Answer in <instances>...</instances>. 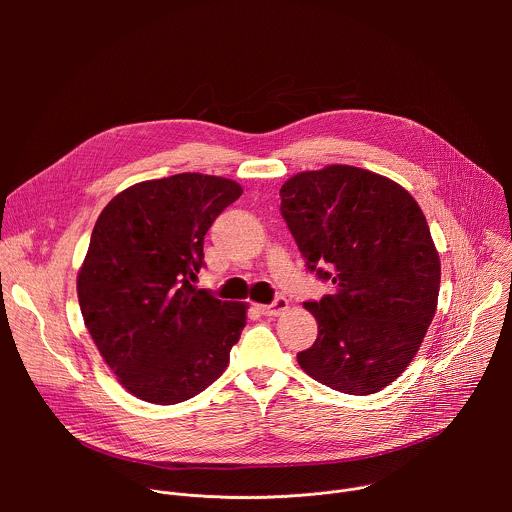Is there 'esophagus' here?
<instances>
[{
  "instance_id": "obj_1",
  "label": "esophagus",
  "mask_w": 512,
  "mask_h": 512,
  "mask_svg": "<svg viewBox=\"0 0 512 512\" xmlns=\"http://www.w3.org/2000/svg\"><path fill=\"white\" fill-rule=\"evenodd\" d=\"M287 300L285 298H277L273 304L269 306H257V310L263 314V316H281L285 310H287Z\"/></svg>"
}]
</instances>
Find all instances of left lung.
<instances>
[{"label":"left lung","instance_id":"8db88e82","mask_svg":"<svg viewBox=\"0 0 512 512\" xmlns=\"http://www.w3.org/2000/svg\"><path fill=\"white\" fill-rule=\"evenodd\" d=\"M281 214L306 265L334 291L306 302L318 322L304 373L348 395L389 387L433 320L442 265L425 214L397 182L354 166L291 176Z\"/></svg>","mask_w":512,"mask_h":512}]
</instances>
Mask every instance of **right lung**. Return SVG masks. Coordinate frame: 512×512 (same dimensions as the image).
<instances>
[{"label": "right lung", "instance_id": "1", "mask_svg": "<svg viewBox=\"0 0 512 512\" xmlns=\"http://www.w3.org/2000/svg\"><path fill=\"white\" fill-rule=\"evenodd\" d=\"M241 194L235 180L186 172L125 188L97 218L79 304L107 367L141 401L182 403L227 369L249 306L192 281L206 231Z\"/></svg>", "mask_w": 512, "mask_h": 512}]
</instances>
